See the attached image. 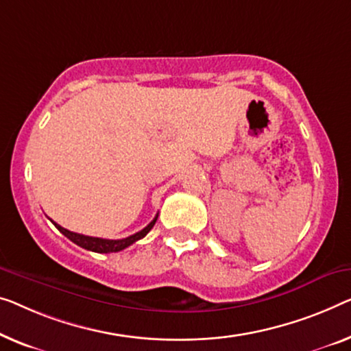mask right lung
Here are the masks:
<instances>
[{
  "label": "right lung",
  "instance_id": "add662e5",
  "mask_svg": "<svg viewBox=\"0 0 351 351\" xmlns=\"http://www.w3.org/2000/svg\"><path fill=\"white\" fill-rule=\"evenodd\" d=\"M158 216H159V214H156V217L143 230H140V232L130 234V237L123 238V239H104V238L86 237V234L74 233V232H69V230L62 228L61 226H58V223L51 221V219H50V221L53 222V226L58 228L66 238H69L72 243L80 245V247L86 249V250H91V252H97V254H110V252H119V250L129 247L130 244H134L135 241H138V239H142L143 237H146L149 230L154 227L156 221H158Z\"/></svg>",
  "mask_w": 351,
  "mask_h": 351
}]
</instances>
